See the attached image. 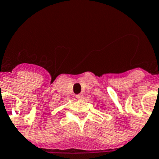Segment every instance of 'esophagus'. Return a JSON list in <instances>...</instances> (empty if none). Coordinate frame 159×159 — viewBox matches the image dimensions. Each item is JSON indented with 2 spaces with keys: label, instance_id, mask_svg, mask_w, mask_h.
<instances>
[{
  "label": "esophagus",
  "instance_id": "esophagus-1",
  "mask_svg": "<svg viewBox=\"0 0 159 159\" xmlns=\"http://www.w3.org/2000/svg\"><path fill=\"white\" fill-rule=\"evenodd\" d=\"M76 98H77V99H82V98H84V96L82 94H77V95H76Z\"/></svg>",
  "mask_w": 159,
  "mask_h": 159
}]
</instances>
